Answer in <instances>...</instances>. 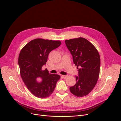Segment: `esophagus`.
<instances>
[{"label": "esophagus", "mask_w": 121, "mask_h": 121, "mask_svg": "<svg viewBox=\"0 0 121 121\" xmlns=\"http://www.w3.org/2000/svg\"><path fill=\"white\" fill-rule=\"evenodd\" d=\"M62 78H67V77H68V75H62Z\"/></svg>", "instance_id": "34e87169"}]
</instances>
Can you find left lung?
Masks as SVG:
<instances>
[{
	"mask_svg": "<svg viewBox=\"0 0 121 121\" xmlns=\"http://www.w3.org/2000/svg\"><path fill=\"white\" fill-rule=\"evenodd\" d=\"M78 71L75 84L69 87L74 96L82 97L89 94L96 85L99 75L100 59L97 48L89 41L79 37L65 40Z\"/></svg>",
	"mask_w": 121,
	"mask_h": 121,
	"instance_id": "8db88e82",
	"label": "left lung"
}]
</instances>
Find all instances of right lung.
<instances>
[{
  "instance_id": "1",
  "label": "right lung",
  "mask_w": 121,
  "mask_h": 121,
  "mask_svg": "<svg viewBox=\"0 0 121 121\" xmlns=\"http://www.w3.org/2000/svg\"><path fill=\"white\" fill-rule=\"evenodd\" d=\"M61 41L38 38L28 43L21 50L18 63L22 79L28 89L39 98L48 97L54 90L60 76L49 73L42 67L46 64L51 51L60 46Z\"/></svg>"
}]
</instances>
